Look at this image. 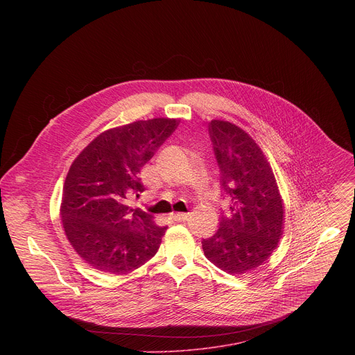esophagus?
<instances>
[{"instance_id":"esophagus-1","label":"esophagus","mask_w":355,"mask_h":355,"mask_svg":"<svg viewBox=\"0 0 355 355\" xmlns=\"http://www.w3.org/2000/svg\"><path fill=\"white\" fill-rule=\"evenodd\" d=\"M171 218L175 222H185L188 220V214H171Z\"/></svg>"}]
</instances>
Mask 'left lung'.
Segmentation results:
<instances>
[{
	"label": "left lung",
	"instance_id": "1",
	"mask_svg": "<svg viewBox=\"0 0 355 355\" xmlns=\"http://www.w3.org/2000/svg\"><path fill=\"white\" fill-rule=\"evenodd\" d=\"M209 136L230 199L218 232L202 240L205 257L229 274H244L268 260L284 229V204L260 146L239 126L212 121Z\"/></svg>",
	"mask_w": 355,
	"mask_h": 355
}]
</instances>
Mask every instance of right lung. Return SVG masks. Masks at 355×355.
Returning <instances> with one entry per match:
<instances>
[{"mask_svg": "<svg viewBox=\"0 0 355 355\" xmlns=\"http://www.w3.org/2000/svg\"><path fill=\"white\" fill-rule=\"evenodd\" d=\"M178 119L136 121L96 136L73 162L60 215L69 241L92 268L128 274L153 257L167 227L132 208L143 192L139 173L178 126Z\"/></svg>", "mask_w": 355, "mask_h": 355, "instance_id": "right-lung-1", "label": "right lung"}]
</instances>
